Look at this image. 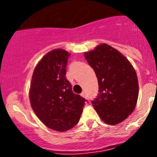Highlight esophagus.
<instances>
[{
	"label": "esophagus",
	"instance_id": "34e87169",
	"mask_svg": "<svg viewBox=\"0 0 157 157\" xmlns=\"http://www.w3.org/2000/svg\"><path fill=\"white\" fill-rule=\"evenodd\" d=\"M81 96H82V97H83V98H86V93L85 92H82L81 94Z\"/></svg>",
	"mask_w": 157,
	"mask_h": 157
}]
</instances>
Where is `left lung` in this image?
<instances>
[{
    "label": "left lung",
    "mask_w": 157,
    "mask_h": 157,
    "mask_svg": "<svg viewBox=\"0 0 157 157\" xmlns=\"http://www.w3.org/2000/svg\"><path fill=\"white\" fill-rule=\"evenodd\" d=\"M96 73L99 94L92 101L102 121L116 125L125 120L135 109L138 81L134 67L120 52L105 43L84 52Z\"/></svg>",
    "instance_id": "left-lung-1"
}]
</instances>
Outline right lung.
<instances>
[{
  "mask_svg": "<svg viewBox=\"0 0 157 157\" xmlns=\"http://www.w3.org/2000/svg\"><path fill=\"white\" fill-rule=\"evenodd\" d=\"M71 53L61 48L48 52L34 68L29 98L36 116L47 127L66 131L78 123L85 98L73 93L66 78Z\"/></svg>",
  "mask_w": 157,
  "mask_h": 157,
  "instance_id": "right-lung-1",
  "label": "right lung"
}]
</instances>
